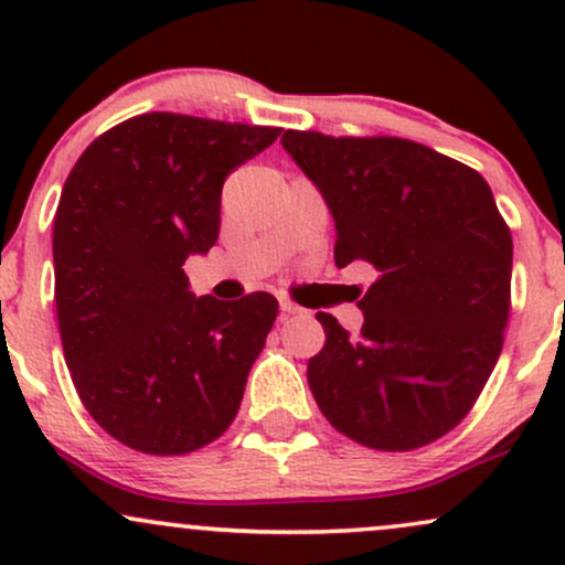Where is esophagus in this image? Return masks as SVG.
Segmentation results:
<instances>
[{"instance_id":"34e87169","label":"esophagus","mask_w":565,"mask_h":565,"mask_svg":"<svg viewBox=\"0 0 565 565\" xmlns=\"http://www.w3.org/2000/svg\"><path fill=\"white\" fill-rule=\"evenodd\" d=\"M297 313H302L300 305H295L291 300H281V316H284V319H287V316H297Z\"/></svg>"}]
</instances>
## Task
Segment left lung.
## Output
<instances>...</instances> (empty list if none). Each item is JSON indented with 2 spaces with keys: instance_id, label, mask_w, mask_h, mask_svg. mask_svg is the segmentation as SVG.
Wrapping results in <instances>:
<instances>
[{
  "instance_id": "obj_1",
  "label": "left lung",
  "mask_w": 565,
  "mask_h": 565,
  "mask_svg": "<svg viewBox=\"0 0 565 565\" xmlns=\"http://www.w3.org/2000/svg\"><path fill=\"white\" fill-rule=\"evenodd\" d=\"M289 157L334 217L337 268L377 281L359 300V337L316 313L327 342L308 385L342 436L412 451L454 430L502 353L512 236L472 167L406 138H332L287 129Z\"/></svg>"
}]
</instances>
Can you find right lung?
I'll return each mask as SVG.
<instances>
[{
    "label": "right lung",
    "instance_id": "1",
    "mask_svg": "<svg viewBox=\"0 0 565 565\" xmlns=\"http://www.w3.org/2000/svg\"><path fill=\"white\" fill-rule=\"evenodd\" d=\"M278 127L153 111L87 146L55 212V308L84 408L142 454H191L228 430L278 302L193 297L183 265L220 233L225 178Z\"/></svg>",
    "mask_w": 565,
    "mask_h": 565
}]
</instances>
